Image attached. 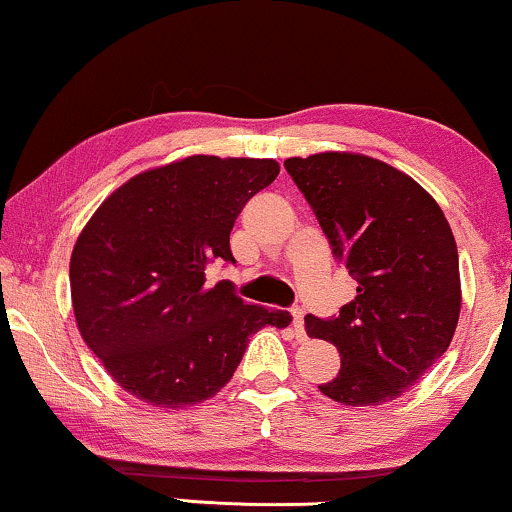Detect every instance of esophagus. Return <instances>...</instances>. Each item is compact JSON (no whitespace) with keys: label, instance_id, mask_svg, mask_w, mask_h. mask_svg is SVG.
Instances as JSON below:
<instances>
[{"label":"esophagus","instance_id":"1","mask_svg":"<svg viewBox=\"0 0 512 512\" xmlns=\"http://www.w3.org/2000/svg\"><path fill=\"white\" fill-rule=\"evenodd\" d=\"M291 317H293L291 326H293V333H296V338L298 340H305L307 338V333H305V312L300 310V307H293Z\"/></svg>","mask_w":512,"mask_h":512}]
</instances>
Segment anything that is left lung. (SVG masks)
Returning <instances> with one entry per match:
<instances>
[{"label": "left lung", "mask_w": 512, "mask_h": 512, "mask_svg": "<svg viewBox=\"0 0 512 512\" xmlns=\"http://www.w3.org/2000/svg\"><path fill=\"white\" fill-rule=\"evenodd\" d=\"M333 256L356 279L340 314H307L310 338L333 342L340 370L321 394L380 405L412 387L450 347L461 310L457 242L436 200L382 160L317 153L284 163Z\"/></svg>", "instance_id": "left-lung-1"}]
</instances>
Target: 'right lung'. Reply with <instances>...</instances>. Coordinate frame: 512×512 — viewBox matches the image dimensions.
<instances>
[{"instance_id": "right-lung-1", "label": "right lung", "mask_w": 512, "mask_h": 512, "mask_svg": "<svg viewBox=\"0 0 512 512\" xmlns=\"http://www.w3.org/2000/svg\"><path fill=\"white\" fill-rule=\"evenodd\" d=\"M275 160L191 156L132 177L76 240L69 284L79 331L107 373L156 408H186L226 387L263 326L286 310L244 305L235 284H207L233 265L230 230Z\"/></svg>"}]
</instances>
